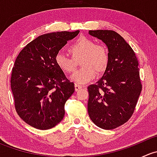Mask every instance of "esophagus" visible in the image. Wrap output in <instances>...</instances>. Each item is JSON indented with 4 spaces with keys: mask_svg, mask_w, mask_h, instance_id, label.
Returning <instances> with one entry per match:
<instances>
[{
    "mask_svg": "<svg viewBox=\"0 0 157 157\" xmlns=\"http://www.w3.org/2000/svg\"><path fill=\"white\" fill-rule=\"evenodd\" d=\"M81 88H82V86H79V85L75 84V86H74V89H75V91H76V92L78 91V90H80V89H81Z\"/></svg>",
    "mask_w": 157,
    "mask_h": 157,
    "instance_id": "obj_1",
    "label": "esophagus"
}]
</instances>
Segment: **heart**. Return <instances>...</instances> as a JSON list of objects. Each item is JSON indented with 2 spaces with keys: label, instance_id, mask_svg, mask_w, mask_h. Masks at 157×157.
<instances>
[{
  "label": "heart",
  "instance_id": "b5f03b06",
  "mask_svg": "<svg viewBox=\"0 0 157 157\" xmlns=\"http://www.w3.org/2000/svg\"><path fill=\"white\" fill-rule=\"evenodd\" d=\"M72 58L59 52L55 55V62L59 69L65 74H72L77 68V62L80 59L81 69L71 77V80L76 84H85L93 80L96 75H101L109 67V53L103 45L86 37L79 38L69 47Z\"/></svg>",
  "mask_w": 157,
  "mask_h": 157
}]
</instances>
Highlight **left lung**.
<instances>
[{
	"label": "left lung",
	"instance_id": "obj_1",
	"mask_svg": "<svg viewBox=\"0 0 157 157\" xmlns=\"http://www.w3.org/2000/svg\"><path fill=\"white\" fill-rule=\"evenodd\" d=\"M108 48L109 64L96 85L88 86V113L96 125L112 130L127 122L142 90L138 61L131 47L116 32L90 30Z\"/></svg>",
	"mask_w": 157,
	"mask_h": 157
}]
</instances>
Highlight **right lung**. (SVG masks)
I'll return each mask as SVG.
<instances>
[{"instance_id":"right-lung-1","label":"right lung","mask_w":157,"mask_h":157,"mask_svg":"<svg viewBox=\"0 0 157 157\" xmlns=\"http://www.w3.org/2000/svg\"><path fill=\"white\" fill-rule=\"evenodd\" d=\"M79 33L39 36L17 56L11 74V90L17 114L32 127L48 130L64 118V104L74 93V84L55 64V58Z\"/></svg>"}]
</instances>
